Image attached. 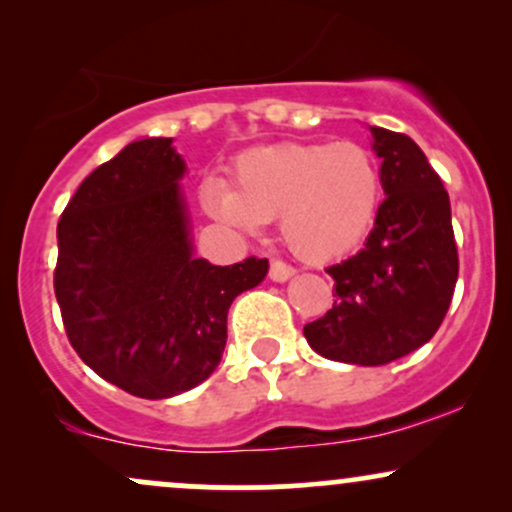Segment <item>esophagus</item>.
Segmentation results:
<instances>
[{
    "instance_id": "esophagus-1",
    "label": "esophagus",
    "mask_w": 512,
    "mask_h": 512,
    "mask_svg": "<svg viewBox=\"0 0 512 512\" xmlns=\"http://www.w3.org/2000/svg\"><path fill=\"white\" fill-rule=\"evenodd\" d=\"M293 274H296V269H293L289 262L272 260V264H269V279L272 281H286V279H291Z\"/></svg>"
}]
</instances>
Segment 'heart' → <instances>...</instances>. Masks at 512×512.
<instances>
[{"label":"heart","mask_w":512,"mask_h":512,"mask_svg":"<svg viewBox=\"0 0 512 512\" xmlns=\"http://www.w3.org/2000/svg\"><path fill=\"white\" fill-rule=\"evenodd\" d=\"M383 199L378 161L356 142L260 146L233 161V187L202 185L211 216L257 231L279 216L281 238L303 260H332L368 236Z\"/></svg>","instance_id":"obj_1"}]
</instances>
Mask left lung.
Here are the masks:
<instances>
[{"instance_id":"1","label":"left lung","mask_w":512,"mask_h":512,"mask_svg":"<svg viewBox=\"0 0 512 512\" xmlns=\"http://www.w3.org/2000/svg\"><path fill=\"white\" fill-rule=\"evenodd\" d=\"M385 199L358 255L332 264V310L303 327L320 356L383 366L438 332L457 284L450 197L407 134L370 127Z\"/></svg>"}]
</instances>
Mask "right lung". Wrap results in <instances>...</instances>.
Instances as JSON below:
<instances>
[{
    "label": "right lung",
    "mask_w": 512,
    "mask_h": 512,
    "mask_svg": "<svg viewBox=\"0 0 512 512\" xmlns=\"http://www.w3.org/2000/svg\"><path fill=\"white\" fill-rule=\"evenodd\" d=\"M173 139L132 142L81 182L57 223L55 296L69 344L134 397L166 399L207 380L238 293L269 262L214 267L192 255Z\"/></svg>",
    "instance_id": "1"
}]
</instances>
